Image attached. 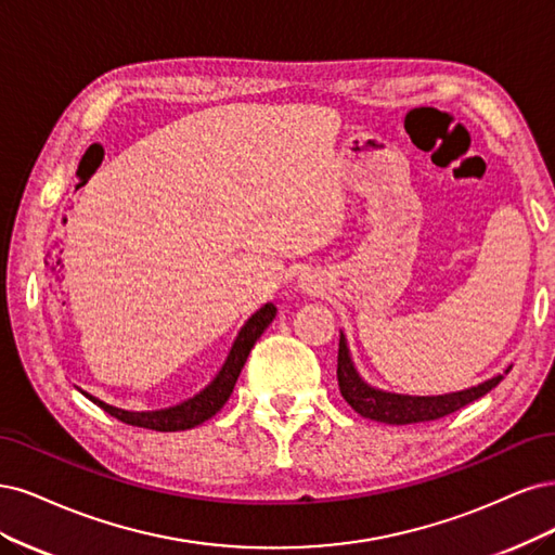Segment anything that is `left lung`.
<instances>
[{"label":"left lung","instance_id":"obj_1","mask_svg":"<svg viewBox=\"0 0 555 555\" xmlns=\"http://www.w3.org/2000/svg\"><path fill=\"white\" fill-rule=\"evenodd\" d=\"M509 369L505 373H509ZM336 378H338V389H341V397L348 401V405L354 410V413H360L362 417L373 422L399 426V424L431 422L450 413H456L459 408L477 401L479 397H485L487 391H491L500 380H503V375H495V378L481 383L477 387L452 391V395H440V397L391 395V391L375 389L360 378V373H357L350 360L346 336L341 334V338H338Z\"/></svg>","mask_w":555,"mask_h":555}]
</instances>
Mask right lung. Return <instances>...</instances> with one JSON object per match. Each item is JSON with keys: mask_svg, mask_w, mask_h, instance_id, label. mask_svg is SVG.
Wrapping results in <instances>:
<instances>
[{"mask_svg": "<svg viewBox=\"0 0 555 555\" xmlns=\"http://www.w3.org/2000/svg\"><path fill=\"white\" fill-rule=\"evenodd\" d=\"M274 315H276L274 304H264L260 311H256L251 318H248L244 327L240 330L235 344H232V348L228 352L225 364L217 373V378H214L201 391V395H195L193 399H189L180 405H172V408H166V410H150V413H131V410H121V408H115V405L103 403L94 397H89L87 391H82V395L92 403H96L101 410H105V413L113 415L115 420H119L124 424L140 426V428H152V431H186V428H193V426H198V424L211 420L225 405V401L232 395V389H235V383H237L240 373L244 369L248 352H251L254 344L258 341L260 334L267 330V325L272 323Z\"/></svg>", "mask_w": 555, "mask_h": 555, "instance_id": "1", "label": "right lung"}]
</instances>
